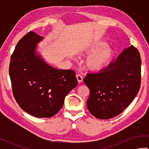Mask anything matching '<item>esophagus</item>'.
<instances>
[{
	"label": "esophagus",
	"mask_w": 149,
	"mask_h": 149,
	"mask_svg": "<svg viewBox=\"0 0 149 149\" xmlns=\"http://www.w3.org/2000/svg\"><path fill=\"white\" fill-rule=\"evenodd\" d=\"M76 78H77V81H78V83H81L82 81H83V77L81 76V75H79V74H77V75H76Z\"/></svg>",
	"instance_id": "esophagus-1"
}]
</instances>
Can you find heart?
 <instances>
[{
    "label": "heart",
    "mask_w": 149,
    "mask_h": 149,
    "mask_svg": "<svg viewBox=\"0 0 149 149\" xmlns=\"http://www.w3.org/2000/svg\"><path fill=\"white\" fill-rule=\"evenodd\" d=\"M115 49L108 46L106 40L94 41L81 50L83 55H89L84 62V66L88 70L99 72L105 68L111 61L115 55ZM75 60V57H71Z\"/></svg>",
    "instance_id": "1"
}]
</instances>
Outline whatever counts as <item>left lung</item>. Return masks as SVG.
<instances>
[{"label":"left lung","instance_id":"left-lung-1","mask_svg":"<svg viewBox=\"0 0 149 149\" xmlns=\"http://www.w3.org/2000/svg\"><path fill=\"white\" fill-rule=\"evenodd\" d=\"M141 64L140 53L131 45L102 71L87 74L83 79L90 91L87 107L95 117L111 118L129 106L140 88Z\"/></svg>","mask_w":149,"mask_h":149}]
</instances>
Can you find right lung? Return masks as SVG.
<instances>
[{
  "instance_id": "right-lung-1",
  "label": "right lung",
  "mask_w": 149,
  "mask_h": 149,
  "mask_svg": "<svg viewBox=\"0 0 149 149\" xmlns=\"http://www.w3.org/2000/svg\"><path fill=\"white\" fill-rule=\"evenodd\" d=\"M44 38L29 32L19 41L9 64L15 99L24 111L37 118H50L61 109L65 98L77 86L72 70L57 69L38 52Z\"/></svg>"
}]
</instances>
